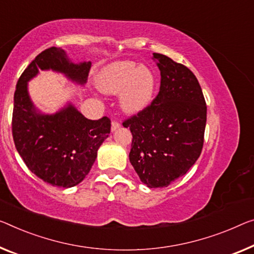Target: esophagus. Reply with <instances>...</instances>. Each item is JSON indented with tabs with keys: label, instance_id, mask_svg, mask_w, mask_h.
Masks as SVG:
<instances>
[{
	"label": "esophagus",
	"instance_id": "esophagus-1",
	"mask_svg": "<svg viewBox=\"0 0 254 254\" xmlns=\"http://www.w3.org/2000/svg\"><path fill=\"white\" fill-rule=\"evenodd\" d=\"M120 127V124L118 122H116V120H114V122L111 123V130L115 131L116 129H118V128Z\"/></svg>",
	"mask_w": 254,
	"mask_h": 254
}]
</instances>
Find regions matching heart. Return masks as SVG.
<instances>
[{"label": "heart", "instance_id": "1", "mask_svg": "<svg viewBox=\"0 0 254 254\" xmlns=\"http://www.w3.org/2000/svg\"><path fill=\"white\" fill-rule=\"evenodd\" d=\"M97 85L107 94H119L120 105L127 114H138L153 101L157 76L153 69L134 61L115 62L105 67Z\"/></svg>", "mask_w": 254, "mask_h": 254}]
</instances>
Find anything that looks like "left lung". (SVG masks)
<instances>
[{
    "instance_id": "8db88e82",
    "label": "left lung",
    "mask_w": 254,
    "mask_h": 254,
    "mask_svg": "<svg viewBox=\"0 0 254 254\" xmlns=\"http://www.w3.org/2000/svg\"><path fill=\"white\" fill-rule=\"evenodd\" d=\"M161 75L151 104L124 122L132 135L129 161L150 189L167 187L184 176L200 157L204 142L206 104L190 70L153 53Z\"/></svg>"
}]
</instances>
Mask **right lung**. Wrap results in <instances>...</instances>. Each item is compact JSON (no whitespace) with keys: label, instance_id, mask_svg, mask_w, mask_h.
Segmentation results:
<instances>
[{"label":"right lung","instance_id":"add662e5","mask_svg":"<svg viewBox=\"0 0 254 254\" xmlns=\"http://www.w3.org/2000/svg\"><path fill=\"white\" fill-rule=\"evenodd\" d=\"M38 69H52L84 85L91 62L75 64L61 48L46 49L21 73L13 97L12 136L18 153L42 181L68 189L79 184L89 173L97 150L110 134L111 122L108 117L85 118L72 104L54 115L36 111L27 83L37 75Z\"/></svg>","mask_w":254,"mask_h":254}]
</instances>
